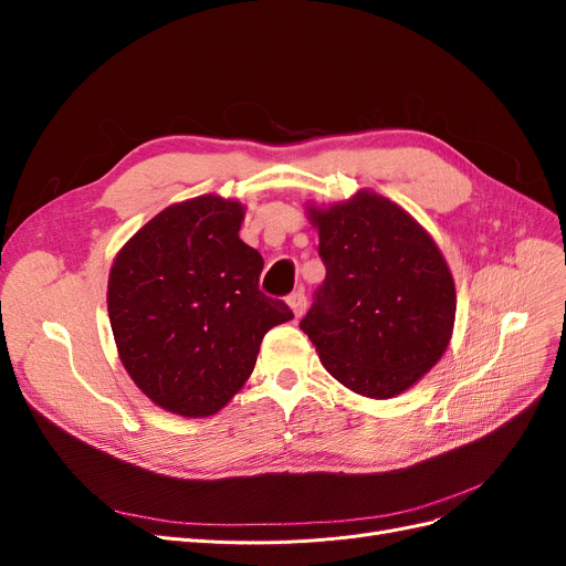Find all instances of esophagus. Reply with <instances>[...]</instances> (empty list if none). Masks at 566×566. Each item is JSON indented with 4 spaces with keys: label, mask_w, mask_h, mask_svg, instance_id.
<instances>
[{
    "label": "esophagus",
    "mask_w": 566,
    "mask_h": 566,
    "mask_svg": "<svg viewBox=\"0 0 566 566\" xmlns=\"http://www.w3.org/2000/svg\"><path fill=\"white\" fill-rule=\"evenodd\" d=\"M287 304H290V310H293V314L300 318L304 312H306V295H304V290H297V293H293L287 297Z\"/></svg>",
    "instance_id": "obj_1"
}]
</instances>
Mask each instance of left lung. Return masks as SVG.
Listing matches in <instances>:
<instances>
[{
	"mask_svg": "<svg viewBox=\"0 0 566 566\" xmlns=\"http://www.w3.org/2000/svg\"><path fill=\"white\" fill-rule=\"evenodd\" d=\"M310 212L325 281L300 328L335 380L364 397H397L449 347L451 271L418 221L382 196L361 191Z\"/></svg>",
	"mask_w": 566,
	"mask_h": 566,
	"instance_id": "obj_1",
	"label": "left lung"
}]
</instances>
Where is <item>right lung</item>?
<instances>
[{
    "mask_svg": "<svg viewBox=\"0 0 566 566\" xmlns=\"http://www.w3.org/2000/svg\"><path fill=\"white\" fill-rule=\"evenodd\" d=\"M243 208L202 196L163 210L119 250L108 281L117 352L150 401L186 418L224 408L262 337L293 318L260 290L262 254L241 241Z\"/></svg>",
    "mask_w": 566,
    "mask_h": 566,
    "instance_id": "add662e5",
    "label": "right lung"
}]
</instances>
